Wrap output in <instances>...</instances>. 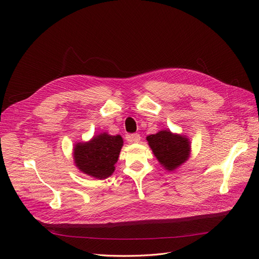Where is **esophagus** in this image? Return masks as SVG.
Listing matches in <instances>:
<instances>
[{
	"mask_svg": "<svg viewBox=\"0 0 259 259\" xmlns=\"http://www.w3.org/2000/svg\"><path fill=\"white\" fill-rule=\"evenodd\" d=\"M126 139L128 140V142H131V143H138L139 140H140V135L137 134V133H135V134L127 135Z\"/></svg>",
	"mask_w": 259,
	"mask_h": 259,
	"instance_id": "1",
	"label": "esophagus"
}]
</instances>
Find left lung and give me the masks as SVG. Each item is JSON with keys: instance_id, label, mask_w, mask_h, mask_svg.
I'll return each mask as SVG.
<instances>
[{"instance_id": "1", "label": "left lung", "mask_w": 259, "mask_h": 259, "mask_svg": "<svg viewBox=\"0 0 259 259\" xmlns=\"http://www.w3.org/2000/svg\"><path fill=\"white\" fill-rule=\"evenodd\" d=\"M156 159L168 170H173L189 158L190 146L184 136L174 135L169 131H160L147 137Z\"/></svg>"}]
</instances>
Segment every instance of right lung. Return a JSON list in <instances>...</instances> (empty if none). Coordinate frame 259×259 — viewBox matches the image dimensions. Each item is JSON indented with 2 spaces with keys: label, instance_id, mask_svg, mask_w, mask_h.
<instances>
[{
  "label": "right lung",
  "instance_id": "obj_1",
  "mask_svg": "<svg viewBox=\"0 0 259 259\" xmlns=\"http://www.w3.org/2000/svg\"><path fill=\"white\" fill-rule=\"evenodd\" d=\"M123 139L107 133L94 137L90 143L77 144L74 148V163L83 173L98 179L110 176L119 158Z\"/></svg>",
  "mask_w": 259,
  "mask_h": 259
}]
</instances>
